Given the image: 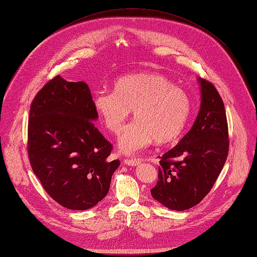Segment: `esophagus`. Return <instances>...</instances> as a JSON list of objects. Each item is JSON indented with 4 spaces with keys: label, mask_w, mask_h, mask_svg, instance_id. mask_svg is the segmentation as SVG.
Instances as JSON below:
<instances>
[{
    "label": "esophagus",
    "mask_w": 257,
    "mask_h": 257,
    "mask_svg": "<svg viewBox=\"0 0 257 257\" xmlns=\"http://www.w3.org/2000/svg\"><path fill=\"white\" fill-rule=\"evenodd\" d=\"M124 163L127 165V166H132V167H137L141 164V161L138 160V159H132V158H126L124 159Z\"/></svg>",
    "instance_id": "34e87169"
}]
</instances>
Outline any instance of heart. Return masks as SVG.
I'll use <instances>...</instances> for the list:
<instances>
[{
    "label": "heart",
    "mask_w": 257,
    "mask_h": 257,
    "mask_svg": "<svg viewBox=\"0 0 257 257\" xmlns=\"http://www.w3.org/2000/svg\"><path fill=\"white\" fill-rule=\"evenodd\" d=\"M93 107L108 131L118 134L133 110V120L118 140L120 151L131 154L155 141L158 145L176 141L191 113V99L172 80L158 73L120 77L113 91L93 94Z\"/></svg>",
    "instance_id": "obj_1"
}]
</instances>
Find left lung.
<instances>
[{"label":"left lung","mask_w":257,"mask_h":257,"mask_svg":"<svg viewBox=\"0 0 257 257\" xmlns=\"http://www.w3.org/2000/svg\"><path fill=\"white\" fill-rule=\"evenodd\" d=\"M201 106L191 130L160 157L152 197L173 210L197 205L210 192L229 151L223 100L213 84L199 78Z\"/></svg>","instance_id":"8db88e82"}]
</instances>
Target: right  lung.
Segmentation results:
<instances>
[{"mask_svg": "<svg viewBox=\"0 0 257 257\" xmlns=\"http://www.w3.org/2000/svg\"><path fill=\"white\" fill-rule=\"evenodd\" d=\"M98 113L88 85L51 79L33 99L27 150L32 170L48 195L65 208L93 207L109 191L119 160L94 126Z\"/></svg>", "mask_w": 257, "mask_h": 257, "instance_id": "obj_1", "label": "right lung"}]
</instances>
